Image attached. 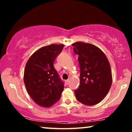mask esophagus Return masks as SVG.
<instances>
[{"label": "esophagus", "instance_id": "obj_1", "mask_svg": "<svg viewBox=\"0 0 132 132\" xmlns=\"http://www.w3.org/2000/svg\"><path fill=\"white\" fill-rule=\"evenodd\" d=\"M65 83H66V84H67V85H68V84L69 83V79L66 80V81H65Z\"/></svg>", "mask_w": 132, "mask_h": 132}]
</instances>
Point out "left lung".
Instances as JSON below:
<instances>
[{
    "mask_svg": "<svg viewBox=\"0 0 132 132\" xmlns=\"http://www.w3.org/2000/svg\"><path fill=\"white\" fill-rule=\"evenodd\" d=\"M79 55L80 86L75 91L78 101L86 105L100 103L110 90L112 76L110 63L101 50L94 45L82 42L72 44Z\"/></svg>",
    "mask_w": 132,
    "mask_h": 132,
    "instance_id": "8db88e82",
    "label": "left lung"
}]
</instances>
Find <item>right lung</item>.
Wrapping results in <instances>:
<instances>
[{"label":"right lung","instance_id":"add662e5","mask_svg":"<svg viewBox=\"0 0 132 132\" xmlns=\"http://www.w3.org/2000/svg\"><path fill=\"white\" fill-rule=\"evenodd\" d=\"M63 44H51L35 51L24 69V82L28 95L38 105L49 108L59 101L64 89L53 62Z\"/></svg>","mask_w":132,"mask_h":132}]
</instances>
